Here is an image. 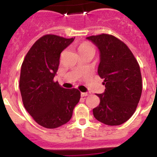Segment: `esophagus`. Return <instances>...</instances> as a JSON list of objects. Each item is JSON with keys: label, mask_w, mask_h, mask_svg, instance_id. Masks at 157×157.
Listing matches in <instances>:
<instances>
[{"label": "esophagus", "mask_w": 157, "mask_h": 157, "mask_svg": "<svg viewBox=\"0 0 157 157\" xmlns=\"http://www.w3.org/2000/svg\"><path fill=\"white\" fill-rule=\"evenodd\" d=\"M89 94L87 92H82L81 93V97H86V96H88Z\"/></svg>", "instance_id": "1"}]
</instances>
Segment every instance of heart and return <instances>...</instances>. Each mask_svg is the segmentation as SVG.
Wrapping results in <instances>:
<instances>
[{"label":"heart","instance_id":"b5f03b06","mask_svg":"<svg viewBox=\"0 0 157 157\" xmlns=\"http://www.w3.org/2000/svg\"><path fill=\"white\" fill-rule=\"evenodd\" d=\"M91 48V46H89V44H81L80 46V47H79V52H82V51H84V50L86 49H88V48Z\"/></svg>","mask_w":157,"mask_h":157}]
</instances>
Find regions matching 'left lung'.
I'll list each match as a JSON object with an SVG mask.
<instances>
[{"instance_id":"1","label":"left lung","mask_w":157,"mask_h":157,"mask_svg":"<svg viewBox=\"0 0 157 157\" xmlns=\"http://www.w3.org/2000/svg\"><path fill=\"white\" fill-rule=\"evenodd\" d=\"M100 52L97 73L104 79L105 91L97 94L100 102L93 109L94 117L108 125H120L131 117L142 94L140 68L126 45L114 36H90Z\"/></svg>"}]
</instances>
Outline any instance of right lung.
Here are the masks:
<instances>
[{
    "instance_id": "1",
    "label": "right lung",
    "mask_w": 157,
    "mask_h": 157,
    "mask_svg": "<svg viewBox=\"0 0 157 157\" xmlns=\"http://www.w3.org/2000/svg\"><path fill=\"white\" fill-rule=\"evenodd\" d=\"M74 40L43 36L32 46L21 66L19 86L23 105L35 122L46 128L67 123L80 101L79 90L64 89L53 80L60 53Z\"/></svg>"
}]
</instances>
